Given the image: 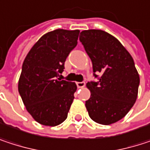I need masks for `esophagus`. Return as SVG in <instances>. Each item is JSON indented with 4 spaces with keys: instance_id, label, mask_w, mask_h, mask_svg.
Returning <instances> with one entry per match:
<instances>
[{
    "instance_id": "obj_1",
    "label": "esophagus",
    "mask_w": 150,
    "mask_h": 150,
    "mask_svg": "<svg viewBox=\"0 0 150 150\" xmlns=\"http://www.w3.org/2000/svg\"><path fill=\"white\" fill-rule=\"evenodd\" d=\"M76 85H77V88H84V87H85V82H84V81H81V82L77 81V82H76Z\"/></svg>"
}]
</instances>
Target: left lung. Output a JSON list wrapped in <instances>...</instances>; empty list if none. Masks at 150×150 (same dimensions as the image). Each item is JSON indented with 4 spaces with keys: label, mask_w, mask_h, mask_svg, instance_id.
I'll use <instances>...</instances> for the list:
<instances>
[{
    "label": "left lung",
    "mask_w": 150,
    "mask_h": 150,
    "mask_svg": "<svg viewBox=\"0 0 150 150\" xmlns=\"http://www.w3.org/2000/svg\"><path fill=\"white\" fill-rule=\"evenodd\" d=\"M80 41L99 80L87 83L91 93L85 103L88 115L103 125L115 123L128 114L137 98L140 77L134 60L115 37L103 30L81 31Z\"/></svg>",
    "instance_id": "left-lung-1"
}]
</instances>
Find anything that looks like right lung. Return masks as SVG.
<instances>
[{
  "label": "right lung",
  "mask_w": 150,
  "mask_h": 150,
  "mask_svg": "<svg viewBox=\"0 0 150 150\" xmlns=\"http://www.w3.org/2000/svg\"><path fill=\"white\" fill-rule=\"evenodd\" d=\"M79 30L55 29L42 35L27 54L18 90L28 112L40 124L63 122L77 89L76 84L57 78L77 45Z\"/></svg>",
  "instance_id": "obj_1"
}]
</instances>
